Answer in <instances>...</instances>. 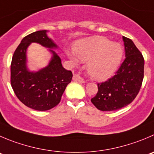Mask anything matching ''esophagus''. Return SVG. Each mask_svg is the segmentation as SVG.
I'll return each mask as SVG.
<instances>
[{
  "mask_svg": "<svg viewBox=\"0 0 154 154\" xmlns=\"http://www.w3.org/2000/svg\"><path fill=\"white\" fill-rule=\"evenodd\" d=\"M73 80H74V81H76V82H80V83L85 82L84 79H83L79 74H78V73H76V74L73 75Z\"/></svg>",
  "mask_w": 154,
  "mask_h": 154,
  "instance_id": "obj_1",
  "label": "esophagus"
}]
</instances>
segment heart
<instances>
[{
    "label": "heart",
    "mask_w": 154,
    "mask_h": 154,
    "mask_svg": "<svg viewBox=\"0 0 154 154\" xmlns=\"http://www.w3.org/2000/svg\"><path fill=\"white\" fill-rule=\"evenodd\" d=\"M74 51L81 61H90L88 66L89 75L99 81L107 79L115 72L122 57V47L102 36L80 41Z\"/></svg>",
    "instance_id": "b5f03b06"
}]
</instances>
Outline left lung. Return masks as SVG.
<instances>
[{"label":"left lung","instance_id":"obj_1","mask_svg":"<svg viewBox=\"0 0 154 154\" xmlns=\"http://www.w3.org/2000/svg\"><path fill=\"white\" fill-rule=\"evenodd\" d=\"M125 59L116 75L98 83L97 94L91 102L99 110L114 111L131 103L138 94L144 79V60L132 41L122 37Z\"/></svg>","mask_w":154,"mask_h":154}]
</instances>
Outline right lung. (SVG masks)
<instances>
[{
  "mask_svg": "<svg viewBox=\"0 0 154 154\" xmlns=\"http://www.w3.org/2000/svg\"><path fill=\"white\" fill-rule=\"evenodd\" d=\"M32 42L48 48H57L47 35L46 30L35 32L23 38L13 55L10 66V83L16 96L29 108L45 111L56 106L71 82L72 73L63 67L61 60L56 53L53 54L47 67L34 72L26 67V50Z\"/></svg>",
  "mask_w": 154,
  "mask_h": 154,
  "instance_id": "right-lung-1",
  "label": "right lung"
}]
</instances>
